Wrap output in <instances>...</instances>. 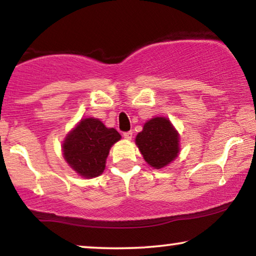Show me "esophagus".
Listing matches in <instances>:
<instances>
[{
  "label": "esophagus",
  "mask_w": 256,
  "mask_h": 256,
  "mask_svg": "<svg viewBox=\"0 0 256 256\" xmlns=\"http://www.w3.org/2000/svg\"><path fill=\"white\" fill-rule=\"evenodd\" d=\"M124 138L126 140H132V132H124Z\"/></svg>",
  "instance_id": "34e87169"
}]
</instances>
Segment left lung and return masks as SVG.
I'll return each instance as SVG.
<instances>
[{"label": "left lung", "instance_id": "1", "mask_svg": "<svg viewBox=\"0 0 256 256\" xmlns=\"http://www.w3.org/2000/svg\"><path fill=\"white\" fill-rule=\"evenodd\" d=\"M180 136L166 118L149 120L136 136V144L146 162L156 169L168 166L177 157Z\"/></svg>", "mask_w": 256, "mask_h": 256}]
</instances>
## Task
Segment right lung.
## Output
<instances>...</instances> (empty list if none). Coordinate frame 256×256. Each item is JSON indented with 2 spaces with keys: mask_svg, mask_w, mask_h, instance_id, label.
<instances>
[{
  "mask_svg": "<svg viewBox=\"0 0 256 256\" xmlns=\"http://www.w3.org/2000/svg\"><path fill=\"white\" fill-rule=\"evenodd\" d=\"M120 138L121 135L114 128L104 127L98 118H84L66 138L62 144L64 157L80 176H100L110 146Z\"/></svg>",
  "mask_w": 256,
  "mask_h": 256,
  "instance_id": "obj_1",
  "label": "right lung"
}]
</instances>
